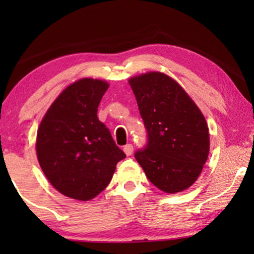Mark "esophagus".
Segmentation results:
<instances>
[{"instance_id": "esophagus-1", "label": "esophagus", "mask_w": 254, "mask_h": 254, "mask_svg": "<svg viewBox=\"0 0 254 254\" xmlns=\"http://www.w3.org/2000/svg\"><path fill=\"white\" fill-rule=\"evenodd\" d=\"M133 145L131 144H126L124 147V151H125V154H126L127 156H130L131 154H133Z\"/></svg>"}]
</instances>
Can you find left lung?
Here are the masks:
<instances>
[{
  "label": "left lung",
  "instance_id": "obj_1",
  "mask_svg": "<svg viewBox=\"0 0 254 254\" xmlns=\"http://www.w3.org/2000/svg\"><path fill=\"white\" fill-rule=\"evenodd\" d=\"M128 82L147 129V145L135 152V158L163 192L189 189L209 154L203 114L185 90L163 72H147Z\"/></svg>",
  "mask_w": 254,
  "mask_h": 254
}]
</instances>
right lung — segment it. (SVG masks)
Listing matches in <instances>:
<instances>
[{
	"label": "right lung",
	"mask_w": 254,
	"mask_h": 254,
	"mask_svg": "<svg viewBox=\"0 0 254 254\" xmlns=\"http://www.w3.org/2000/svg\"><path fill=\"white\" fill-rule=\"evenodd\" d=\"M109 83L82 78L67 86L41 120L37 156L55 190L88 201L109 185L118 162L126 157L97 111Z\"/></svg>",
	"instance_id": "add662e5"
}]
</instances>
